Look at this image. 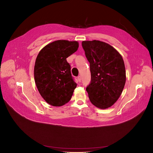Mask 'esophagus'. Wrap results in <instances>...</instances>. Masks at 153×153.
Here are the masks:
<instances>
[{
    "label": "esophagus",
    "mask_w": 153,
    "mask_h": 153,
    "mask_svg": "<svg viewBox=\"0 0 153 153\" xmlns=\"http://www.w3.org/2000/svg\"><path fill=\"white\" fill-rule=\"evenodd\" d=\"M77 78H78V82H81V80H82V78H81V76H78Z\"/></svg>",
    "instance_id": "obj_1"
}]
</instances>
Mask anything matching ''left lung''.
<instances>
[{"label": "left lung", "mask_w": 153, "mask_h": 153, "mask_svg": "<svg viewBox=\"0 0 153 153\" xmlns=\"http://www.w3.org/2000/svg\"><path fill=\"white\" fill-rule=\"evenodd\" d=\"M90 63L91 80L86 88L91 102L105 109L119 99L126 83L123 59L112 46L98 40L82 43Z\"/></svg>", "instance_id": "left-lung-1"}]
</instances>
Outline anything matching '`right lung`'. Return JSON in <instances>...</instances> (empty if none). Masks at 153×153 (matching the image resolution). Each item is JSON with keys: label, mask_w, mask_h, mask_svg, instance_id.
I'll use <instances>...</instances> for the list:
<instances>
[{"label": "right lung", "mask_w": 153, "mask_h": 153, "mask_svg": "<svg viewBox=\"0 0 153 153\" xmlns=\"http://www.w3.org/2000/svg\"><path fill=\"white\" fill-rule=\"evenodd\" d=\"M77 41L57 40L41 49L36 59L34 74L37 88L47 103L65 105L76 87L66 58L78 50Z\"/></svg>", "instance_id": "obj_1"}]
</instances>
